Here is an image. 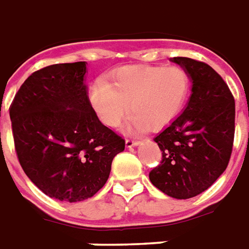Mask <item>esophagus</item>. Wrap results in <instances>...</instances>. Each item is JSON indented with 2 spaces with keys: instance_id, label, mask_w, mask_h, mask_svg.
Segmentation results:
<instances>
[{
  "instance_id": "obj_1",
  "label": "esophagus",
  "mask_w": 249,
  "mask_h": 249,
  "mask_svg": "<svg viewBox=\"0 0 249 249\" xmlns=\"http://www.w3.org/2000/svg\"><path fill=\"white\" fill-rule=\"evenodd\" d=\"M141 143L139 141H134V139H126V147H135Z\"/></svg>"
}]
</instances>
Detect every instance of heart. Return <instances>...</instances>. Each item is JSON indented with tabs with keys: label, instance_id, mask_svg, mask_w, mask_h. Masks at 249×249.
<instances>
[{
	"label": "heart",
	"instance_id": "1",
	"mask_svg": "<svg viewBox=\"0 0 249 249\" xmlns=\"http://www.w3.org/2000/svg\"><path fill=\"white\" fill-rule=\"evenodd\" d=\"M190 88L188 72L178 65L123 67L111 83L96 80L88 89L93 114L107 127H116L128 112L126 130L143 131L167 126L184 108Z\"/></svg>",
	"mask_w": 249,
	"mask_h": 249
}]
</instances>
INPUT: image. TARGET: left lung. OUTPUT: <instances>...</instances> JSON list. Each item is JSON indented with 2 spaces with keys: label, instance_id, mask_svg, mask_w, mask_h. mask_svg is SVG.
I'll use <instances>...</instances> for the list:
<instances>
[{
  "label": "left lung",
  "instance_id": "1",
  "mask_svg": "<svg viewBox=\"0 0 249 249\" xmlns=\"http://www.w3.org/2000/svg\"><path fill=\"white\" fill-rule=\"evenodd\" d=\"M189 75L192 93L185 110L157 135L160 166L151 184L169 197L186 200L205 192L228 166L234 135V99L211 65L173 57Z\"/></svg>",
  "mask_w": 249,
  "mask_h": 249
}]
</instances>
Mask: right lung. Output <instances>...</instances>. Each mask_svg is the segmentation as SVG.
<instances>
[{"label": "right lung", "instance_id": "obj_1", "mask_svg": "<svg viewBox=\"0 0 249 249\" xmlns=\"http://www.w3.org/2000/svg\"><path fill=\"white\" fill-rule=\"evenodd\" d=\"M86 77V61L45 67L26 79L10 108L22 170L43 193L67 202L98 193L124 150L93 114Z\"/></svg>", "mask_w": 249, "mask_h": 249}]
</instances>
